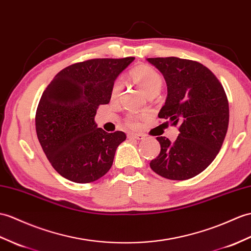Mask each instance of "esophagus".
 <instances>
[{
  "mask_svg": "<svg viewBox=\"0 0 251 251\" xmlns=\"http://www.w3.org/2000/svg\"><path fill=\"white\" fill-rule=\"evenodd\" d=\"M128 138H129V139H136V140H143L144 136L141 135V133L129 132V133H128Z\"/></svg>",
  "mask_w": 251,
  "mask_h": 251,
  "instance_id": "34e87169",
  "label": "esophagus"
}]
</instances>
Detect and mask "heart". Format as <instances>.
<instances>
[{
  "label": "heart",
  "mask_w": 251,
  "mask_h": 251,
  "mask_svg": "<svg viewBox=\"0 0 251 251\" xmlns=\"http://www.w3.org/2000/svg\"><path fill=\"white\" fill-rule=\"evenodd\" d=\"M130 77L133 82L141 87L142 91L148 96L157 94L160 91L162 83H164L161 75L156 69L148 65H142L133 69L130 74ZM122 90H123V81L121 79H115L111 86V92H110L111 98H118ZM140 120H141V116L140 115L128 114L126 116L125 122L128 126L137 127L139 125Z\"/></svg>",
  "instance_id": "obj_1"
}]
</instances>
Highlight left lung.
Wrapping results in <instances>:
<instances>
[{"label": "left lung", "mask_w": 251, "mask_h": 251, "mask_svg": "<svg viewBox=\"0 0 251 251\" xmlns=\"http://www.w3.org/2000/svg\"><path fill=\"white\" fill-rule=\"evenodd\" d=\"M164 75L168 96L158 118L177 126L174 142L157 137L160 153L150 162L168 179L184 180L204 171L223 147L229 125V102L223 84L197 61L176 56L150 57Z\"/></svg>", "instance_id": "1"}]
</instances>
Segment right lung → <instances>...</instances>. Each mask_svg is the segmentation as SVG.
Masks as SVG:
<instances>
[{"label":"right lung","instance_id":"obj_1","mask_svg":"<svg viewBox=\"0 0 251 251\" xmlns=\"http://www.w3.org/2000/svg\"><path fill=\"white\" fill-rule=\"evenodd\" d=\"M135 60L92 59L75 63L54 75L38 102V141L54 170L72 182L100 178L113 164L123 131L107 132L94 122L96 110L110 101L116 77Z\"/></svg>","mask_w":251,"mask_h":251}]
</instances>
